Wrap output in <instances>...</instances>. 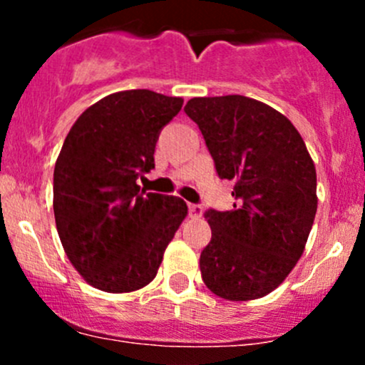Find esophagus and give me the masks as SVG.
<instances>
[{
    "mask_svg": "<svg viewBox=\"0 0 365 365\" xmlns=\"http://www.w3.org/2000/svg\"><path fill=\"white\" fill-rule=\"evenodd\" d=\"M189 215L192 217V219H200V217L203 215V208H201L200 205H189Z\"/></svg>",
    "mask_w": 365,
    "mask_h": 365,
    "instance_id": "1",
    "label": "esophagus"
}]
</instances>
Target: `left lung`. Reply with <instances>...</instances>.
<instances>
[{"label":"left lung","instance_id":"8db88e82","mask_svg":"<svg viewBox=\"0 0 365 365\" xmlns=\"http://www.w3.org/2000/svg\"><path fill=\"white\" fill-rule=\"evenodd\" d=\"M185 113L203 134L220 178L233 180L230 212L205 213L212 240L200 257L206 288L231 302L282 284L314 222L316 168L295 125L244 95L196 97Z\"/></svg>","mask_w":365,"mask_h":365}]
</instances>
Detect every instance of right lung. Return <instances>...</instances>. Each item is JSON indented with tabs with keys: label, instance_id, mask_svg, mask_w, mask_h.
<instances>
[{
	"label": "right lung",
	"instance_id": "obj_1",
	"mask_svg": "<svg viewBox=\"0 0 365 365\" xmlns=\"http://www.w3.org/2000/svg\"><path fill=\"white\" fill-rule=\"evenodd\" d=\"M183 98L150 90L108 95L86 109L54 165V219L65 254L84 281L130 293L155 279L165 247L187 217L185 201L135 183Z\"/></svg>",
	"mask_w": 365,
	"mask_h": 365
}]
</instances>
